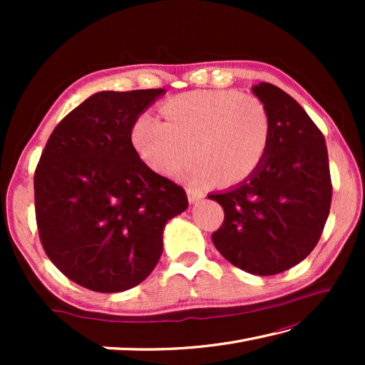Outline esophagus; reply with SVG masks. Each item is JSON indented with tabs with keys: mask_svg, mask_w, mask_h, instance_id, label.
I'll return each instance as SVG.
<instances>
[{
	"mask_svg": "<svg viewBox=\"0 0 365 365\" xmlns=\"http://www.w3.org/2000/svg\"><path fill=\"white\" fill-rule=\"evenodd\" d=\"M187 195H188V200H190L191 204H195V202H197V200H200V199L204 197L202 192L195 190V188H191V187L187 188Z\"/></svg>",
	"mask_w": 365,
	"mask_h": 365,
	"instance_id": "1",
	"label": "esophagus"
}]
</instances>
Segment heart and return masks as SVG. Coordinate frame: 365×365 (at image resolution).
I'll return each instance as SVG.
<instances>
[{"mask_svg":"<svg viewBox=\"0 0 365 365\" xmlns=\"http://www.w3.org/2000/svg\"><path fill=\"white\" fill-rule=\"evenodd\" d=\"M165 122L143 113L131 127V141L147 165L165 175L188 169L195 183L221 178L238 183L265 160L273 120L268 106L252 94L235 89L191 91L163 105Z\"/></svg>","mask_w":365,"mask_h":365,"instance_id":"obj_1","label":"heart"}]
</instances>
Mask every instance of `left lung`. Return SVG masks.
<instances>
[{
  "mask_svg": "<svg viewBox=\"0 0 365 365\" xmlns=\"http://www.w3.org/2000/svg\"><path fill=\"white\" fill-rule=\"evenodd\" d=\"M252 92L269 110L271 144L251 177L208 196L224 208L212 240L232 265L271 276L304 260L319 243L332 183L324 136L302 106L274 84L260 83Z\"/></svg>",
  "mask_w": 365,
  "mask_h": 365,
  "instance_id": "obj_1",
  "label": "left lung"
}]
</instances>
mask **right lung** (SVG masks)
<instances>
[{"mask_svg":"<svg viewBox=\"0 0 365 365\" xmlns=\"http://www.w3.org/2000/svg\"><path fill=\"white\" fill-rule=\"evenodd\" d=\"M165 89L103 91L53 130L34 173L38 238L61 273L100 293L152 273L187 192L139 158L131 127Z\"/></svg>","mask_w":365,"mask_h":365,"instance_id":"obj_1","label":"right lung"}]
</instances>
